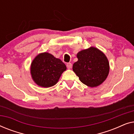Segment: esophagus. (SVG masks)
Returning a JSON list of instances; mask_svg holds the SVG:
<instances>
[{
  "instance_id": "obj_1",
  "label": "esophagus",
  "mask_w": 134,
  "mask_h": 134,
  "mask_svg": "<svg viewBox=\"0 0 134 134\" xmlns=\"http://www.w3.org/2000/svg\"><path fill=\"white\" fill-rule=\"evenodd\" d=\"M66 66L68 68V69H71V67H72V64L71 63H68L66 64Z\"/></svg>"
}]
</instances>
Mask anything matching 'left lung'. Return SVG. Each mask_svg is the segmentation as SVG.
Listing matches in <instances>:
<instances>
[{
	"label": "left lung",
	"instance_id": "obj_1",
	"mask_svg": "<svg viewBox=\"0 0 134 134\" xmlns=\"http://www.w3.org/2000/svg\"><path fill=\"white\" fill-rule=\"evenodd\" d=\"M72 70L88 87H96L105 81L109 73V62L104 52L95 47L80 51Z\"/></svg>",
	"mask_w": 134,
	"mask_h": 134
}]
</instances>
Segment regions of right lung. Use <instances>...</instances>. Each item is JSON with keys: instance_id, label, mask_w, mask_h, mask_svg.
Wrapping results in <instances>:
<instances>
[{"instance_id": "add662e5", "label": "right lung", "mask_w": 134, "mask_h": 134, "mask_svg": "<svg viewBox=\"0 0 134 134\" xmlns=\"http://www.w3.org/2000/svg\"><path fill=\"white\" fill-rule=\"evenodd\" d=\"M66 70V66L61 60L46 52L37 55L30 65L33 80L36 85L44 88L55 85Z\"/></svg>"}]
</instances>
